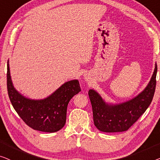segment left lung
Segmentation results:
<instances>
[{
	"label": "left lung",
	"mask_w": 160,
	"mask_h": 160,
	"mask_svg": "<svg viewBox=\"0 0 160 160\" xmlns=\"http://www.w3.org/2000/svg\"><path fill=\"white\" fill-rule=\"evenodd\" d=\"M157 64L149 83L141 93L127 102L117 105L105 103L99 94L90 90L88 96L93 109V122L101 131L106 132L128 130L144 113L152 103L156 88Z\"/></svg>",
	"instance_id": "left-lung-1"
}]
</instances>
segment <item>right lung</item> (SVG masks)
I'll return each mask as SVG.
<instances>
[{"label": "right lung", "mask_w": 160, "mask_h": 160, "mask_svg": "<svg viewBox=\"0 0 160 160\" xmlns=\"http://www.w3.org/2000/svg\"><path fill=\"white\" fill-rule=\"evenodd\" d=\"M7 89L8 97L22 120L32 129L54 132L64 127L69 101L81 91L78 80L65 82L54 93L42 100H31L22 96L13 86L7 64Z\"/></svg>", "instance_id": "obj_1"}]
</instances>
